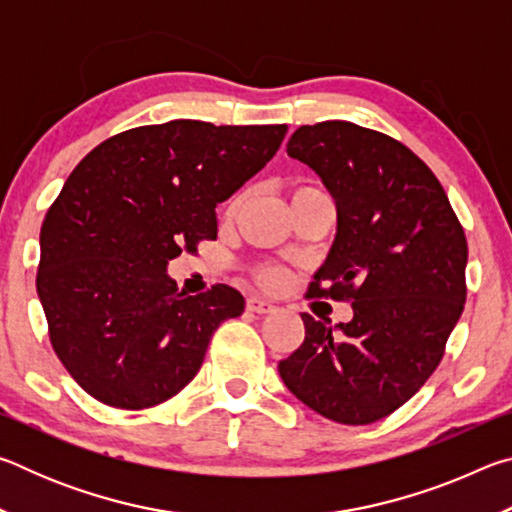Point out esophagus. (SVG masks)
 <instances>
[{"mask_svg": "<svg viewBox=\"0 0 512 512\" xmlns=\"http://www.w3.org/2000/svg\"><path fill=\"white\" fill-rule=\"evenodd\" d=\"M246 309L253 311V314H271V311L275 309L273 302H268L264 298H257V296H250L246 300Z\"/></svg>", "mask_w": 512, "mask_h": 512, "instance_id": "34e87169", "label": "esophagus"}]
</instances>
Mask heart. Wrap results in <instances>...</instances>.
I'll use <instances>...</instances> for the list:
<instances>
[{
	"label": "heart",
	"instance_id": "obj_1",
	"mask_svg": "<svg viewBox=\"0 0 512 512\" xmlns=\"http://www.w3.org/2000/svg\"><path fill=\"white\" fill-rule=\"evenodd\" d=\"M311 192H320V189L311 187V185H298V187H293L291 198L302 196V194H311ZM241 203H244V194H237V196L232 198V201L228 203V214H230V216L237 214ZM282 277H284L282 271H280V268H275V266H262V268H259V271H257V280L262 282V284H266V287H275V284H280Z\"/></svg>",
	"mask_w": 512,
	"mask_h": 512
}]
</instances>
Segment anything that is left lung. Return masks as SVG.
I'll list each match as a JSON object with an SVG mask.
<instances>
[{
  "label": "left lung",
  "mask_w": 512,
  "mask_h": 512,
  "mask_svg": "<svg viewBox=\"0 0 512 512\" xmlns=\"http://www.w3.org/2000/svg\"><path fill=\"white\" fill-rule=\"evenodd\" d=\"M289 158L336 201V237L311 298L350 300V323L302 314L284 386L327 420L370 424L411 400L443 359L465 305L467 241L443 185L402 142L350 121L300 126Z\"/></svg>",
  "instance_id": "1"
}]
</instances>
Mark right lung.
I'll use <instances>...</instances> for the list:
<instances>
[{
  "instance_id": "obj_1",
  "label": "right lung",
  "mask_w": 512,
  "mask_h": 512,
  "mask_svg": "<svg viewBox=\"0 0 512 512\" xmlns=\"http://www.w3.org/2000/svg\"><path fill=\"white\" fill-rule=\"evenodd\" d=\"M287 124L140 126L101 142L69 173L40 230L38 298L49 339L85 393L149 409L201 370L223 320L244 311L228 284L187 296L167 266L216 239L228 201L280 149Z\"/></svg>"
}]
</instances>
